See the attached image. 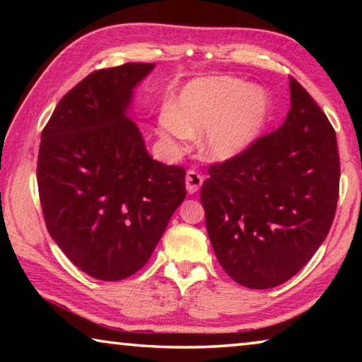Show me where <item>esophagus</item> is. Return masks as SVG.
Instances as JSON below:
<instances>
[{
	"instance_id": "1",
	"label": "esophagus",
	"mask_w": 362,
	"mask_h": 362,
	"mask_svg": "<svg viewBox=\"0 0 362 362\" xmlns=\"http://www.w3.org/2000/svg\"><path fill=\"white\" fill-rule=\"evenodd\" d=\"M203 182H204V177H203V175L198 174V173H194V170H188V173H187V179H185L187 192H188L189 194L196 193V192H198V189L201 188V185H203Z\"/></svg>"
}]
</instances>
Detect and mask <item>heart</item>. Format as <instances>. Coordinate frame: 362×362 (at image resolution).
<instances>
[{
    "label": "heart",
    "instance_id": "1",
    "mask_svg": "<svg viewBox=\"0 0 362 362\" xmlns=\"http://www.w3.org/2000/svg\"><path fill=\"white\" fill-rule=\"evenodd\" d=\"M268 110V95L241 79H199L183 88L173 107L161 110L158 134L169 150L177 151L193 134L204 131L201 148L216 161H226L255 142Z\"/></svg>",
    "mask_w": 362,
    "mask_h": 362
}]
</instances>
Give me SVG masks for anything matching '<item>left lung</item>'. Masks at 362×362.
I'll return each instance as SVG.
<instances>
[{"label": "left lung", "mask_w": 362, "mask_h": 362, "mask_svg": "<svg viewBox=\"0 0 362 362\" xmlns=\"http://www.w3.org/2000/svg\"><path fill=\"white\" fill-rule=\"evenodd\" d=\"M289 88L283 126L211 164L199 193L218 263L249 289H272L297 274L326 240L339 201L334 127L297 79L289 78Z\"/></svg>", "instance_id": "1"}]
</instances>
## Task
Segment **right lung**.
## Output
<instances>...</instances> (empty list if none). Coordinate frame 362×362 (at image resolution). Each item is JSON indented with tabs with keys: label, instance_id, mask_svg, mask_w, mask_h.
<instances>
[{
	"label": "right lung",
	"instance_id": "right-lung-1",
	"mask_svg": "<svg viewBox=\"0 0 362 362\" xmlns=\"http://www.w3.org/2000/svg\"><path fill=\"white\" fill-rule=\"evenodd\" d=\"M153 64L95 70L41 132L38 192L46 228L73 265L100 281L137 273L185 199V169L146 153L126 116Z\"/></svg>",
	"mask_w": 362,
	"mask_h": 362
}]
</instances>
